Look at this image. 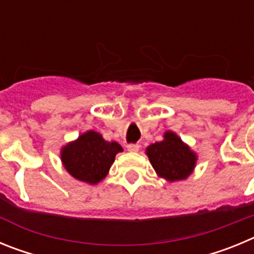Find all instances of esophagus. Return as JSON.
Returning a JSON list of instances; mask_svg holds the SVG:
<instances>
[{"mask_svg": "<svg viewBox=\"0 0 254 254\" xmlns=\"http://www.w3.org/2000/svg\"><path fill=\"white\" fill-rule=\"evenodd\" d=\"M127 150L131 152H136L140 150V145L138 143H129V145H127Z\"/></svg>", "mask_w": 254, "mask_h": 254, "instance_id": "obj_1", "label": "esophagus"}]
</instances>
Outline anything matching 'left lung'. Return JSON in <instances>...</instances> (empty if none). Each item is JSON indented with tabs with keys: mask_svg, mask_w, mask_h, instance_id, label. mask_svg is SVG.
I'll return each instance as SVG.
<instances>
[{
	"mask_svg": "<svg viewBox=\"0 0 254 254\" xmlns=\"http://www.w3.org/2000/svg\"><path fill=\"white\" fill-rule=\"evenodd\" d=\"M164 140L149 145L146 155L158 177L165 181H185L193 173L197 154L176 132L167 131Z\"/></svg>",
	"mask_w": 254,
	"mask_h": 254,
	"instance_id": "1",
	"label": "left lung"
}]
</instances>
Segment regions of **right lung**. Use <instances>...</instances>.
Segmentation results:
<instances>
[{
  "instance_id": "add662e5",
  "label": "right lung",
  "mask_w": 254,
  "mask_h": 254,
  "mask_svg": "<svg viewBox=\"0 0 254 254\" xmlns=\"http://www.w3.org/2000/svg\"><path fill=\"white\" fill-rule=\"evenodd\" d=\"M123 149L93 129L81 133L61 149V161L69 176L87 185H98L107 177L116 155Z\"/></svg>"
}]
</instances>
